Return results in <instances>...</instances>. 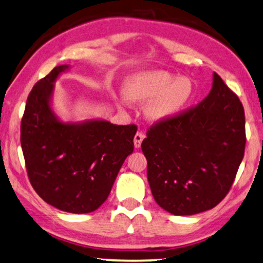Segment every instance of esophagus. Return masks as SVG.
<instances>
[{"mask_svg": "<svg viewBox=\"0 0 263 263\" xmlns=\"http://www.w3.org/2000/svg\"><path fill=\"white\" fill-rule=\"evenodd\" d=\"M144 133L143 132H137L135 138H133V143H135V147H140V145H142V142L144 139Z\"/></svg>", "mask_w": 263, "mask_h": 263, "instance_id": "esophagus-1", "label": "esophagus"}]
</instances>
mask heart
<instances>
[{"mask_svg": "<svg viewBox=\"0 0 263 263\" xmlns=\"http://www.w3.org/2000/svg\"><path fill=\"white\" fill-rule=\"evenodd\" d=\"M127 96L137 101H151L146 114L153 120H167L179 114L194 95L193 82L163 70L138 73L127 82ZM125 101V99H124Z\"/></svg>", "mask_w": 263, "mask_h": 263, "instance_id": "obj_1", "label": "heart"}]
</instances>
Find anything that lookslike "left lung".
Instances as JSON below:
<instances>
[{"label":"left lung","mask_w":263,"mask_h":263,"mask_svg":"<svg viewBox=\"0 0 263 263\" xmlns=\"http://www.w3.org/2000/svg\"><path fill=\"white\" fill-rule=\"evenodd\" d=\"M244 147L243 106L214 72L205 100L146 132L142 151L155 201L175 216L213 209L230 191Z\"/></svg>","instance_id":"obj_1"}]
</instances>
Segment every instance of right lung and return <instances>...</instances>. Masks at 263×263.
Segmentation results:
<instances>
[{
  "mask_svg": "<svg viewBox=\"0 0 263 263\" xmlns=\"http://www.w3.org/2000/svg\"><path fill=\"white\" fill-rule=\"evenodd\" d=\"M69 68L56 66L33 87L21 120V147L39 197L58 210L81 214L98 210L108 198L133 153L137 126L59 119L52 109L54 82Z\"/></svg>",
  "mask_w": 263,
  "mask_h": 263,
  "instance_id": "right-lung-1",
  "label": "right lung"
}]
</instances>
